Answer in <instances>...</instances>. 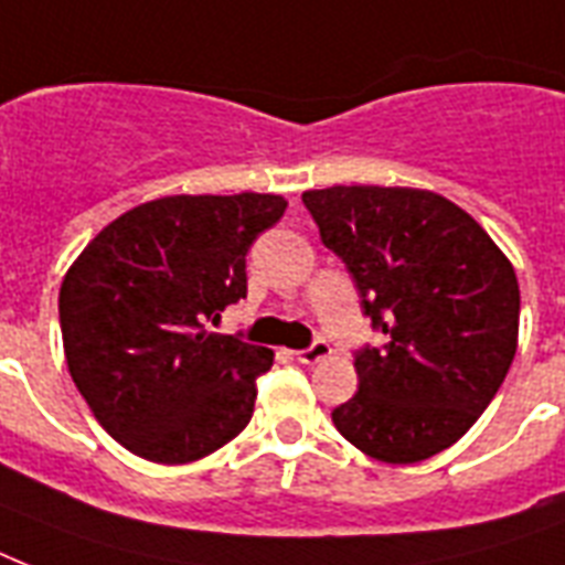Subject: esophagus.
Returning <instances> with one entry per match:
<instances>
[{
  "label": "esophagus",
  "instance_id": "34e87169",
  "mask_svg": "<svg viewBox=\"0 0 565 565\" xmlns=\"http://www.w3.org/2000/svg\"><path fill=\"white\" fill-rule=\"evenodd\" d=\"M328 354H331V343H328V340H313L308 349L296 352V358H299V363H305V366H313V363L326 361Z\"/></svg>",
  "mask_w": 565,
  "mask_h": 565
}]
</instances>
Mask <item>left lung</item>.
<instances>
[{
    "instance_id": "1",
    "label": "left lung",
    "mask_w": 565,
    "mask_h": 565,
    "mask_svg": "<svg viewBox=\"0 0 565 565\" xmlns=\"http://www.w3.org/2000/svg\"><path fill=\"white\" fill-rule=\"evenodd\" d=\"M301 202L386 337L354 352L361 384L331 413L337 430L384 463L455 446L516 354L513 264L463 207L430 190L354 184L308 190Z\"/></svg>"
}]
</instances>
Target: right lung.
Here are the masks:
<instances>
[{"label": "right lung", "mask_w": 565, "mask_h": 565, "mask_svg": "<svg viewBox=\"0 0 565 565\" xmlns=\"http://www.w3.org/2000/svg\"><path fill=\"white\" fill-rule=\"evenodd\" d=\"M287 202L167 195L87 243L61 284L70 375L99 425L152 463H193L246 428L273 352L211 334L246 299V255Z\"/></svg>", "instance_id": "right-lung-1"}]
</instances>
